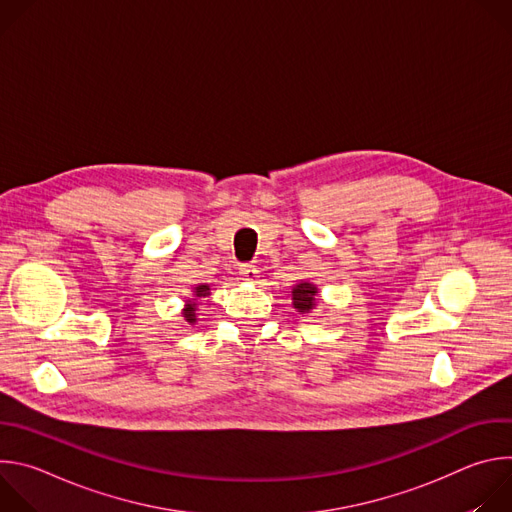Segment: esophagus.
<instances>
[{
	"mask_svg": "<svg viewBox=\"0 0 512 512\" xmlns=\"http://www.w3.org/2000/svg\"><path fill=\"white\" fill-rule=\"evenodd\" d=\"M239 273H241V279L249 283H255L259 279V269L255 265H241Z\"/></svg>",
	"mask_w": 512,
	"mask_h": 512,
	"instance_id": "34e87169",
	"label": "esophagus"
}]
</instances>
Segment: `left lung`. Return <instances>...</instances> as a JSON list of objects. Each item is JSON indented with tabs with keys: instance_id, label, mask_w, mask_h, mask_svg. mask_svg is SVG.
<instances>
[{
	"instance_id": "8db88e82",
	"label": "left lung",
	"mask_w": 512,
	"mask_h": 512,
	"mask_svg": "<svg viewBox=\"0 0 512 512\" xmlns=\"http://www.w3.org/2000/svg\"><path fill=\"white\" fill-rule=\"evenodd\" d=\"M291 300H294V308L298 312L310 314L318 304V287L310 281H300L291 289Z\"/></svg>"
}]
</instances>
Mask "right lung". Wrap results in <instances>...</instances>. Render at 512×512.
<instances>
[{"mask_svg":"<svg viewBox=\"0 0 512 512\" xmlns=\"http://www.w3.org/2000/svg\"><path fill=\"white\" fill-rule=\"evenodd\" d=\"M206 296H210V285L208 283H200V285H196L194 287V300H186V308H184V320L188 322V324H196V300H202V298H206Z\"/></svg>","mask_w":512,"mask_h":512,"instance_id":"right-lung-1","label":"right lung"}]
</instances>
